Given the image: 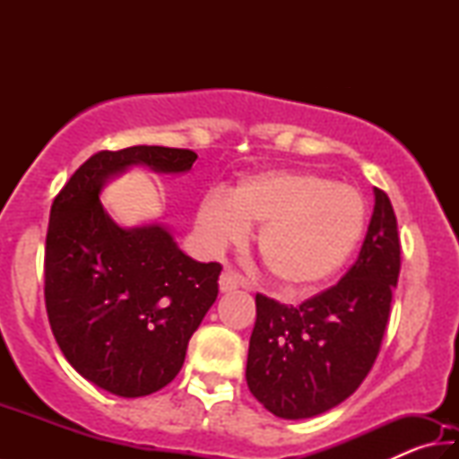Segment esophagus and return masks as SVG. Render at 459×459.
<instances>
[{
    "instance_id": "esophagus-1",
    "label": "esophagus",
    "mask_w": 459,
    "mask_h": 459,
    "mask_svg": "<svg viewBox=\"0 0 459 459\" xmlns=\"http://www.w3.org/2000/svg\"><path fill=\"white\" fill-rule=\"evenodd\" d=\"M219 285H221V291L222 293L235 291V290H238V285H240V275L235 273V271H232V269H224L222 273H221Z\"/></svg>"
}]
</instances>
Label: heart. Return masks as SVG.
Returning a JSON list of instances; mask_svg holds the SVG:
<instances>
[{
  "mask_svg": "<svg viewBox=\"0 0 459 459\" xmlns=\"http://www.w3.org/2000/svg\"><path fill=\"white\" fill-rule=\"evenodd\" d=\"M367 208L346 184L298 169H267L238 180L224 196L208 194L196 211L211 251L238 243L257 227L261 265L287 290H307L344 265L362 237Z\"/></svg>",
  "mask_w": 459,
  "mask_h": 459,
  "instance_id": "1",
  "label": "heart"
}]
</instances>
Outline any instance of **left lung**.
I'll return each mask as SVG.
<instances>
[{
  "instance_id": "8db88e82",
  "label": "left lung",
  "mask_w": 459,
  "mask_h": 459,
  "mask_svg": "<svg viewBox=\"0 0 459 459\" xmlns=\"http://www.w3.org/2000/svg\"><path fill=\"white\" fill-rule=\"evenodd\" d=\"M401 271L397 216L375 188V211L359 259L336 285L299 306L255 295L247 385L281 419H307L340 405L375 364Z\"/></svg>"
}]
</instances>
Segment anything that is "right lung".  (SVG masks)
<instances>
[{"label": "right lung", "instance_id": "obj_1", "mask_svg": "<svg viewBox=\"0 0 459 459\" xmlns=\"http://www.w3.org/2000/svg\"><path fill=\"white\" fill-rule=\"evenodd\" d=\"M196 158L161 145L97 152L52 202L44 251L52 333L79 375L119 397H143L172 383L219 295L222 267L190 259L160 224L121 229L99 192L129 166L178 174Z\"/></svg>", "mask_w": 459, "mask_h": 459}]
</instances>
